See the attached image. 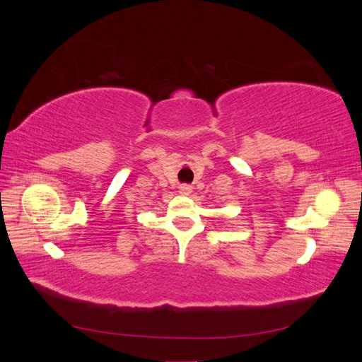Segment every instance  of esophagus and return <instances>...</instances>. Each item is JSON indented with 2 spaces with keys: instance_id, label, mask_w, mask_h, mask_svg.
I'll return each mask as SVG.
<instances>
[{
  "instance_id": "1",
  "label": "esophagus",
  "mask_w": 362,
  "mask_h": 362,
  "mask_svg": "<svg viewBox=\"0 0 362 362\" xmlns=\"http://www.w3.org/2000/svg\"><path fill=\"white\" fill-rule=\"evenodd\" d=\"M180 193L181 194H190L192 193V185L190 184H180Z\"/></svg>"
}]
</instances>
